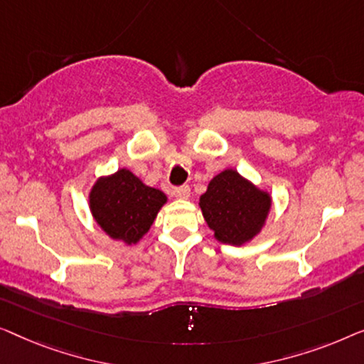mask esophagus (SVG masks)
<instances>
[{"instance_id":"1","label":"esophagus","mask_w":364,"mask_h":364,"mask_svg":"<svg viewBox=\"0 0 364 364\" xmlns=\"http://www.w3.org/2000/svg\"><path fill=\"white\" fill-rule=\"evenodd\" d=\"M189 194H191V189H189V186H178V188H173V196L178 198V199H188Z\"/></svg>"}]
</instances>
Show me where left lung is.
<instances>
[{
	"label": "left lung",
	"mask_w": 364,
	"mask_h": 364,
	"mask_svg": "<svg viewBox=\"0 0 364 364\" xmlns=\"http://www.w3.org/2000/svg\"><path fill=\"white\" fill-rule=\"evenodd\" d=\"M272 198L235 170H224L213 178L199 208L214 237L223 244L242 245L264 228Z\"/></svg>",
	"instance_id": "left-lung-1"
}]
</instances>
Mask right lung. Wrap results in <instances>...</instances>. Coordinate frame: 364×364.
I'll return each instance as SVG.
<instances>
[{
	"label": "right lung",
	"mask_w": 364,
	"mask_h": 364,
	"mask_svg": "<svg viewBox=\"0 0 364 364\" xmlns=\"http://www.w3.org/2000/svg\"><path fill=\"white\" fill-rule=\"evenodd\" d=\"M165 203V193L146 186L127 168L99 178L89 194L90 213L102 231L129 245L150 231Z\"/></svg>",
	"instance_id": "right-lung-1"
}]
</instances>
